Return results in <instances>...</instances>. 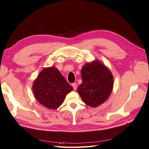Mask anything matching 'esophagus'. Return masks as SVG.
<instances>
[{
	"label": "esophagus",
	"mask_w": 149,
	"mask_h": 149,
	"mask_svg": "<svg viewBox=\"0 0 149 149\" xmlns=\"http://www.w3.org/2000/svg\"><path fill=\"white\" fill-rule=\"evenodd\" d=\"M72 86L73 87V88H74V90H76V89H77V83H72Z\"/></svg>",
	"instance_id": "obj_1"
}]
</instances>
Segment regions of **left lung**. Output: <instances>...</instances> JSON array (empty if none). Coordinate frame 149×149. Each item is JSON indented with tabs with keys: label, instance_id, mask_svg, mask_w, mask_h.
Listing matches in <instances>:
<instances>
[{
	"label": "left lung",
	"instance_id": "left-lung-1",
	"mask_svg": "<svg viewBox=\"0 0 149 149\" xmlns=\"http://www.w3.org/2000/svg\"><path fill=\"white\" fill-rule=\"evenodd\" d=\"M81 75L82 83L77 91L84 103L92 107L104 103L113 87V77L110 69L95 60L82 67Z\"/></svg>",
	"mask_w": 149,
	"mask_h": 149
}]
</instances>
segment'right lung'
<instances>
[{
	"label": "right lung",
	"mask_w": 149,
	"mask_h": 149,
	"mask_svg": "<svg viewBox=\"0 0 149 149\" xmlns=\"http://www.w3.org/2000/svg\"><path fill=\"white\" fill-rule=\"evenodd\" d=\"M72 90L55 66L45 68L33 84V92L39 103L53 110L61 105L66 95Z\"/></svg>",
	"instance_id": "add662e5"
}]
</instances>
